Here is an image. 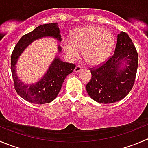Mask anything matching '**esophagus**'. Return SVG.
I'll use <instances>...</instances> for the list:
<instances>
[{"label":"esophagus","instance_id":"esophagus-1","mask_svg":"<svg viewBox=\"0 0 148 148\" xmlns=\"http://www.w3.org/2000/svg\"><path fill=\"white\" fill-rule=\"evenodd\" d=\"M82 70V67L80 66L79 65H77V66L75 67V69H74V71L75 72H79V71H80Z\"/></svg>","mask_w":148,"mask_h":148}]
</instances>
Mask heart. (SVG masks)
<instances>
[{
  "label": "heart",
  "instance_id": "1",
  "mask_svg": "<svg viewBox=\"0 0 148 148\" xmlns=\"http://www.w3.org/2000/svg\"><path fill=\"white\" fill-rule=\"evenodd\" d=\"M114 45L113 34L98 26H86L74 30L71 39L64 38L62 46L66 55L73 60L82 50L84 61L90 65H98L106 60Z\"/></svg>",
  "mask_w": 148,
  "mask_h": 148
}]
</instances>
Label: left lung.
Returning a JSON list of instances; mask_svg holds the SVG:
<instances>
[{"label":"left lung","instance_id":"1","mask_svg":"<svg viewBox=\"0 0 148 148\" xmlns=\"http://www.w3.org/2000/svg\"><path fill=\"white\" fill-rule=\"evenodd\" d=\"M114 54L103 64L90 68L92 78L86 85L90 97L100 103H113L125 97L132 89L138 66V54L130 36H117ZM123 62L126 64L121 67Z\"/></svg>","mask_w":148,"mask_h":148}]
</instances>
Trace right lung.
Instances as JSON below:
<instances>
[{
	"label": "right lung",
	"mask_w": 148,
	"mask_h": 148,
	"mask_svg": "<svg viewBox=\"0 0 148 148\" xmlns=\"http://www.w3.org/2000/svg\"><path fill=\"white\" fill-rule=\"evenodd\" d=\"M53 37L61 41L59 28L56 23L42 24L36 27L33 31L24 34L15 45L11 57V69L14 80V89L18 95L29 103L44 104L51 103L59 93L61 85L67 75L71 74L76 65L63 62L57 56L53 61L48 71L36 84H24L16 76L15 67L18 56L34 40L42 37ZM58 51L61 48L58 47Z\"/></svg>",
	"instance_id": "1"
}]
</instances>
